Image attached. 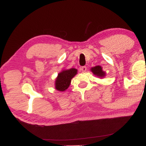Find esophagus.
<instances>
[{
    "label": "esophagus",
    "mask_w": 146,
    "mask_h": 146,
    "mask_svg": "<svg viewBox=\"0 0 146 146\" xmlns=\"http://www.w3.org/2000/svg\"><path fill=\"white\" fill-rule=\"evenodd\" d=\"M80 70H81L82 72H86V71L87 70L86 66H82L81 68H80Z\"/></svg>",
    "instance_id": "esophagus-1"
}]
</instances>
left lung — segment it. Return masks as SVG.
<instances>
[{
  "mask_svg": "<svg viewBox=\"0 0 146 146\" xmlns=\"http://www.w3.org/2000/svg\"><path fill=\"white\" fill-rule=\"evenodd\" d=\"M91 70L94 74H95V75L97 76H98V77H103L105 75V73L102 70V68L99 66H96L94 67V68H92Z\"/></svg>",
  "mask_w": 146,
  "mask_h": 146,
  "instance_id": "8db88e82",
  "label": "left lung"
}]
</instances>
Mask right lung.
<instances>
[{"label":"right lung","instance_id":"right-lung-1","mask_svg":"<svg viewBox=\"0 0 146 146\" xmlns=\"http://www.w3.org/2000/svg\"><path fill=\"white\" fill-rule=\"evenodd\" d=\"M77 73V69L71 68L62 71L58 74L55 82V87L58 91H64L68 88L71 84V78Z\"/></svg>","mask_w":146,"mask_h":146}]
</instances>
